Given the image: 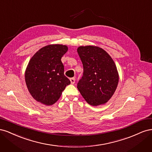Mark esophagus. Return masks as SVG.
<instances>
[{"label":"esophagus","instance_id":"1","mask_svg":"<svg viewBox=\"0 0 152 152\" xmlns=\"http://www.w3.org/2000/svg\"><path fill=\"white\" fill-rule=\"evenodd\" d=\"M70 82H71L72 84H75V79L74 77L70 78Z\"/></svg>","mask_w":152,"mask_h":152}]
</instances>
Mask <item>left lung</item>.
<instances>
[{"label":"left lung","mask_w":152,"mask_h":152,"mask_svg":"<svg viewBox=\"0 0 152 152\" xmlns=\"http://www.w3.org/2000/svg\"><path fill=\"white\" fill-rule=\"evenodd\" d=\"M77 53L84 73L77 88L87 103L103 104L112 98L118 82L117 66L111 56L102 48L93 45L80 46Z\"/></svg>","instance_id":"8db88e82"}]
</instances>
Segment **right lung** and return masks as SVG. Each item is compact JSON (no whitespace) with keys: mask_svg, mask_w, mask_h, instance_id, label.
<instances>
[{"mask_svg":"<svg viewBox=\"0 0 152 152\" xmlns=\"http://www.w3.org/2000/svg\"><path fill=\"white\" fill-rule=\"evenodd\" d=\"M67 50L66 45L50 44L40 49L30 59L25 71V82L30 94L38 102L54 104L70 84L64 75L61 60Z\"/></svg>","mask_w":152,"mask_h":152,"instance_id":"right-lung-1","label":"right lung"}]
</instances>
